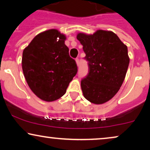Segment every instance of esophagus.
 I'll return each mask as SVG.
<instances>
[{"label": "esophagus", "instance_id": "34e87169", "mask_svg": "<svg viewBox=\"0 0 150 150\" xmlns=\"http://www.w3.org/2000/svg\"><path fill=\"white\" fill-rule=\"evenodd\" d=\"M76 64H77L78 66H79V58L76 59Z\"/></svg>", "mask_w": 150, "mask_h": 150}]
</instances>
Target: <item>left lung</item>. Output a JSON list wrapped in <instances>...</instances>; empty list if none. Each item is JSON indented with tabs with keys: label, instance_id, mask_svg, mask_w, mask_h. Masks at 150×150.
I'll use <instances>...</instances> for the list:
<instances>
[{
	"label": "left lung",
	"instance_id": "obj_1",
	"mask_svg": "<svg viewBox=\"0 0 150 150\" xmlns=\"http://www.w3.org/2000/svg\"><path fill=\"white\" fill-rule=\"evenodd\" d=\"M89 73L82 79L86 99L96 104L110 100L117 93L126 76L130 59L128 48L112 31L98 30L93 35L80 33Z\"/></svg>",
	"mask_w": 150,
	"mask_h": 150
}]
</instances>
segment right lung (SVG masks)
<instances>
[{"label": "right lung", "instance_id": "obj_1", "mask_svg": "<svg viewBox=\"0 0 150 150\" xmlns=\"http://www.w3.org/2000/svg\"><path fill=\"white\" fill-rule=\"evenodd\" d=\"M65 39L56 29L46 30L35 37L22 53V70L28 85L44 101L62 97L77 73Z\"/></svg>", "mask_w": 150, "mask_h": 150}]
</instances>
